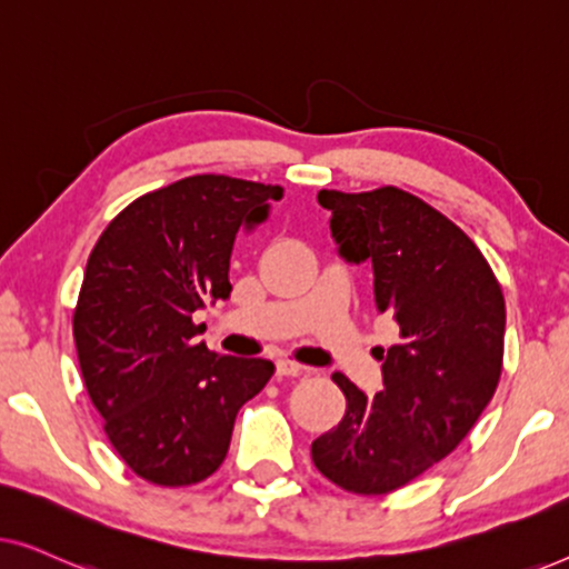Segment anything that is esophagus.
Listing matches in <instances>:
<instances>
[{
	"instance_id": "obj_1",
	"label": "esophagus",
	"mask_w": 569,
	"mask_h": 569,
	"mask_svg": "<svg viewBox=\"0 0 569 569\" xmlns=\"http://www.w3.org/2000/svg\"><path fill=\"white\" fill-rule=\"evenodd\" d=\"M302 372H306V368H302V365H298V362H292V360H279L277 362V376L279 378H298V376H302Z\"/></svg>"
}]
</instances>
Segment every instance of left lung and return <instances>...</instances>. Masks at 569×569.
I'll return each mask as SVG.
<instances>
[{"label": "left lung", "instance_id": "8db88e82", "mask_svg": "<svg viewBox=\"0 0 569 569\" xmlns=\"http://www.w3.org/2000/svg\"><path fill=\"white\" fill-rule=\"evenodd\" d=\"M337 253L372 267L378 313L399 341L378 347L376 396L333 372L347 415L313 440L316 469L355 495L393 492L461 442L492 399L502 370L505 300L469 236L438 209L386 186L318 191Z\"/></svg>", "mask_w": 569, "mask_h": 569}]
</instances>
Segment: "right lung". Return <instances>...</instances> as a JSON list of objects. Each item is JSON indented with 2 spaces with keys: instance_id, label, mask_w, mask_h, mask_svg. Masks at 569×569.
<instances>
[{
  "instance_id": "1",
  "label": "right lung",
  "mask_w": 569,
  "mask_h": 569,
  "mask_svg": "<svg viewBox=\"0 0 569 569\" xmlns=\"http://www.w3.org/2000/svg\"><path fill=\"white\" fill-rule=\"evenodd\" d=\"M282 197V186L191 176L131 201L92 248L74 310L80 370L108 440L152 485L212 477L238 409L274 372L261 357L209 352L193 313L230 298L238 232Z\"/></svg>"
}]
</instances>
